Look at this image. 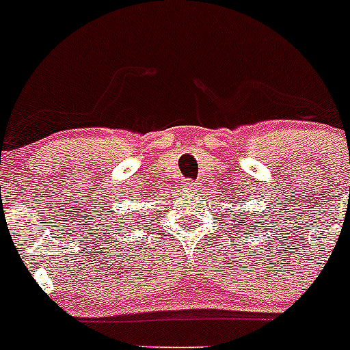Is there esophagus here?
Wrapping results in <instances>:
<instances>
[{
  "label": "esophagus",
  "mask_w": 350,
  "mask_h": 350,
  "mask_svg": "<svg viewBox=\"0 0 350 350\" xmlns=\"http://www.w3.org/2000/svg\"><path fill=\"white\" fill-rule=\"evenodd\" d=\"M186 186H188V188H197V185L198 183L195 181V179H186V183H185Z\"/></svg>",
  "instance_id": "34e87169"
}]
</instances>
